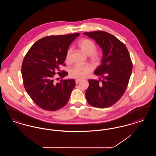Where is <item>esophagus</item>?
Here are the masks:
<instances>
[{"label": "esophagus", "instance_id": "1", "mask_svg": "<svg viewBox=\"0 0 156 156\" xmlns=\"http://www.w3.org/2000/svg\"><path fill=\"white\" fill-rule=\"evenodd\" d=\"M81 81V80H80V79H76V80H75V83H76V84H78Z\"/></svg>", "mask_w": 156, "mask_h": 156}]
</instances>
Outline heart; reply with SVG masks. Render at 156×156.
Masks as SVG:
<instances>
[{"label": "heart", "instance_id": "heart-1", "mask_svg": "<svg viewBox=\"0 0 156 156\" xmlns=\"http://www.w3.org/2000/svg\"><path fill=\"white\" fill-rule=\"evenodd\" d=\"M78 46L80 49L87 55H89L90 61L97 64L101 60V54L96 51L97 47L95 44L90 40L83 38L78 43ZM73 50L71 48L68 49L66 61L69 62L71 61V54ZM92 71V67L89 64L81 65L75 64L69 70V75L71 77L77 79H82L87 77Z\"/></svg>", "mask_w": 156, "mask_h": 156}]
</instances>
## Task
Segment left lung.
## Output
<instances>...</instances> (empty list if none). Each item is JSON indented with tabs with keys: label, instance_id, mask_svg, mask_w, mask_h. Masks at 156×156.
<instances>
[{
	"label": "left lung",
	"instance_id": "left-lung-1",
	"mask_svg": "<svg viewBox=\"0 0 156 156\" xmlns=\"http://www.w3.org/2000/svg\"><path fill=\"white\" fill-rule=\"evenodd\" d=\"M94 39L102 50L101 64L94 74L98 80H89L85 92L88 103L106 108L117 102L126 90L132 71V62L126 45L111 34L103 31L83 33Z\"/></svg>",
	"mask_w": 156,
	"mask_h": 156
}]
</instances>
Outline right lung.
<instances>
[{"label":"right lung","instance_id":"obj_1","mask_svg":"<svg viewBox=\"0 0 156 156\" xmlns=\"http://www.w3.org/2000/svg\"><path fill=\"white\" fill-rule=\"evenodd\" d=\"M80 34L43 37L26 54L22 66L23 84L28 95L40 108L54 111L67 104L75 86V80H61L55 83L54 78L56 73L61 78L68 74L64 71L60 73L59 68L64 64L69 45Z\"/></svg>","mask_w":156,"mask_h":156}]
</instances>
